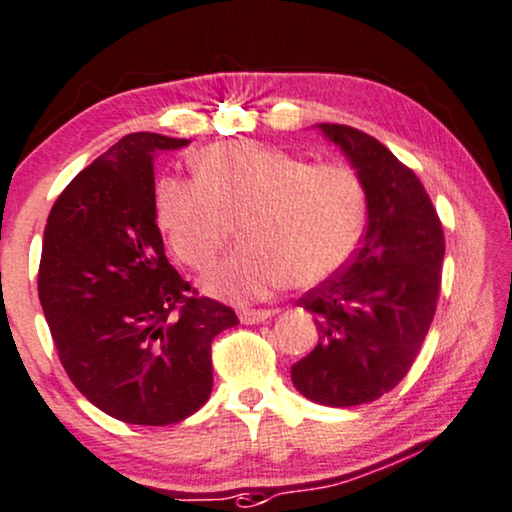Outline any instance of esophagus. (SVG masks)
Returning a JSON list of instances; mask_svg holds the SVG:
<instances>
[{
  "mask_svg": "<svg viewBox=\"0 0 512 512\" xmlns=\"http://www.w3.org/2000/svg\"><path fill=\"white\" fill-rule=\"evenodd\" d=\"M271 315H276V311H241L239 313V318H241V322L243 325H257V322H264V320H269Z\"/></svg>",
  "mask_w": 512,
  "mask_h": 512,
  "instance_id": "esophagus-1",
  "label": "esophagus"
}]
</instances>
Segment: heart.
Instances as JSON below:
<instances>
[{
	"label": "heart",
	"instance_id": "obj_1",
	"mask_svg": "<svg viewBox=\"0 0 512 512\" xmlns=\"http://www.w3.org/2000/svg\"><path fill=\"white\" fill-rule=\"evenodd\" d=\"M197 183L164 178L155 190L157 225L194 271L225 250L232 225L246 243L208 273V294L255 301L292 280L311 287L355 255L366 225L362 178L345 162H308L255 141L222 143L192 160Z\"/></svg>",
	"mask_w": 512,
	"mask_h": 512
}]
</instances>
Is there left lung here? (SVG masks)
I'll list each match as a JSON object with an SVG mask.
<instances>
[{
	"instance_id": "1",
	"label": "left lung",
	"mask_w": 512,
	"mask_h": 512,
	"mask_svg": "<svg viewBox=\"0 0 512 512\" xmlns=\"http://www.w3.org/2000/svg\"><path fill=\"white\" fill-rule=\"evenodd\" d=\"M315 127L362 178L366 232L350 262L297 301L318 345L290 373L306 399L350 408L394 390L413 366L436 313L445 239L420 178L383 143L355 127Z\"/></svg>"
}]
</instances>
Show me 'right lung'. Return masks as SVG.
I'll return each mask as SVG.
<instances>
[{
    "label": "right lung",
    "instance_id": "right-lung-1",
    "mask_svg": "<svg viewBox=\"0 0 512 512\" xmlns=\"http://www.w3.org/2000/svg\"><path fill=\"white\" fill-rule=\"evenodd\" d=\"M187 139L127 134L50 208L39 299L57 355L90 403L127 424L190 417L213 390L211 343L239 325L232 308L192 297L164 255L155 155Z\"/></svg>",
    "mask_w": 512,
    "mask_h": 512
}]
</instances>
